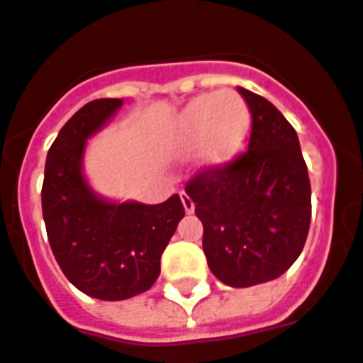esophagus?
I'll list each match as a JSON object with an SVG mask.
<instances>
[{
  "label": "esophagus",
  "instance_id": "1",
  "mask_svg": "<svg viewBox=\"0 0 363 363\" xmlns=\"http://www.w3.org/2000/svg\"><path fill=\"white\" fill-rule=\"evenodd\" d=\"M181 200L182 206H184V211H186V213H192V211H194V202H192V198H190L186 192H181Z\"/></svg>",
  "mask_w": 363,
  "mask_h": 363
}]
</instances>
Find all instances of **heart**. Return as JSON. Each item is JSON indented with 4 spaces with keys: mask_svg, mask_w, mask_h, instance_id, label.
<instances>
[{
    "mask_svg": "<svg viewBox=\"0 0 363 363\" xmlns=\"http://www.w3.org/2000/svg\"><path fill=\"white\" fill-rule=\"evenodd\" d=\"M248 104L235 90L198 96L182 109L174 136L184 147L198 142V157L206 165H221L242 150L250 133Z\"/></svg>",
    "mask_w": 363,
    "mask_h": 363,
    "instance_id": "heart-1",
    "label": "heart"
}]
</instances>
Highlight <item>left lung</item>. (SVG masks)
Masks as SVG:
<instances>
[{
    "mask_svg": "<svg viewBox=\"0 0 363 363\" xmlns=\"http://www.w3.org/2000/svg\"><path fill=\"white\" fill-rule=\"evenodd\" d=\"M248 150L186 182L203 225V254L221 283L244 289L283 275L304 248L311 186L296 130L271 101L244 88Z\"/></svg>",
    "mask_w": 363,
    "mask_h": 363,
    "instance_id": "left-lung-1",
    "label": "left lung"
}]
</instances>
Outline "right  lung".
I'll return each mask as SVG.
<instances>
[{"mask_svg": "<svg viewBox=\"0 0 363 363\" xmlns=\"http://www.w3.org/2000/svg\"><path fill=\"white\" fill-rule=\"evenodd\" d=\"M121 106V99L101 98L80 107L48 152L42 184V213L59 267L79 291L109 302L155 283L161 254L184 217L179 194L157 206L109 203L88 189L80 171L86 138Z\"/></svg>", "mask_w": 363, "mask_h": 363, "instance_id": "add662e5", "label": "right lung"}]
</instances>
